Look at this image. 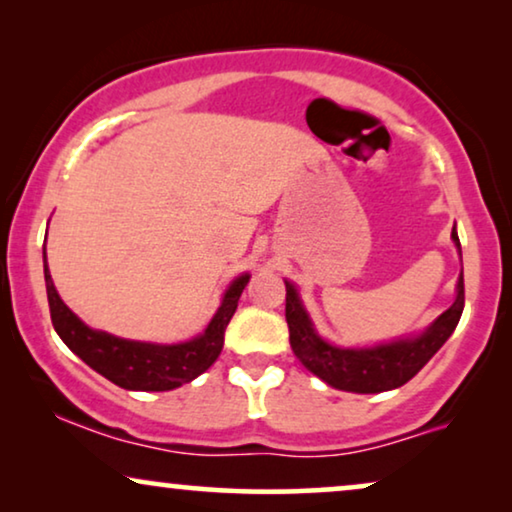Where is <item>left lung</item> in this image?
I'll list each match as a JSON object with an SVG mask.
<instances>
[{
    "mask_svg": "<svg viewBox=\"0 0 512 512\" xmlns=\"http://www.w3.org/2000/svg\"><path fill=\"white\" fill-rule=\"evenodd\" d=\"M452 242L461 258L457 228H452ZM284 284L286 324H289L293 354L328 387L352 391V394H380V391L403 387L445 345L459 324L461 312H464V265H461L454 303L436 321H431L422 333L380 342L373 347H338L328 342L324 335H319L296 284L289 279H284Z\"/></svg>",
    "mask_w": 512,
    "mask_h": 512,
    "instance_id": "1",
    "label": "left lung"
}]
</instances>
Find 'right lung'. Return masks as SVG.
<instances>
[{
  "mask_svg": "<svg viewBox=\"0 0 512 512\" xmlns=\"http://www.w3.org/2000/svg\"><path fill=\"white\" fill-rule=\"evenodd\" d=\"M249 277V272H242L240 277H235L228 284V289L223 291L219 310L214 312L205 331L195 335V338L172 342V345L128 340L90 328L62 303L60 293L53 284L51 270H48L44 244V279L55 333L95 373H100L109 382L128 391H170L205 373L219 359L223 349V333H226L228 321L233 319L237 300H240L244 286L249 284Z\"/></svg>",
  "mask_w": 512,
  "mask_h": 512,
  "instance_id": "right-lung-1",
  "label": "right lung"
}]
</instances>
